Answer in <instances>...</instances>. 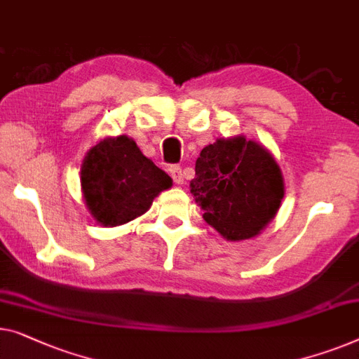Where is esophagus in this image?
Segmentation results:
<instances>
[{
    "mask_svg": "<svg viewBox=\"0 0 359 359\" xmlns=\"http://www.w3.org/2000/svg\"><path fill=\"white\" fill-rule=\"evenodd\" d=\"M170 175H171V178H173V181H175L176 184H183L184 175H183V171H181L180 165H171V167H170Z\"/></svg>",
    "mask_w": 359,
    "mask_h": 359,
    "instance_id": "obj_1",
    "label": "esophagus"
}]
</instances>
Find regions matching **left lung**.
Returning <instances> with one entry per match:
<instances>
[{
  "instance_id": "left-lung-1",
  "label": "left lung",
  "mask_w": 359,
  "mask_h": 359,
  "mask_svg": "<svg viewBox=\"0 0 359 359\" xmlns=\"http://www.w3.org/2000/svg\"><path fill=\"white\" fill-rule=\"evenodd\" d=\"M191 192L210 226L226 240L241 241L259 235L275 217L285 186L272 154L236 136L201 150Z\"/></svg>"
}]
</instances>
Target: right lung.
Instances as JSON below:
<instances>
[{
	"mask_svg": "<svg viewBox=\"0 0 359 359\" xmlns=\"http://www.w3.org/2000/svg\"><path fill=\"white\" fill-rule=\"evenodd\" d=\"M81 184L92 217L103 226H116L145 214L173 181L131 137L118 136L103 139L87 152Z\"/></svg>",
	"mask_w": 359,
	"mask_h": 359,
	"instance_id": "add662e5",
	"label": "right lung"
}]
</instances>
